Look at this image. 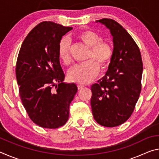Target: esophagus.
Wrapping results in <instances>:
<instances>
[{"instance_id":"34e87169","label":"esophagus","mask_w":159,"mask_h":159,"mask_svg":"<svg viewBox=\"0 0 159 159\" xmlns=\"http://www.w3.org/2000/svg\"><path fill=\"white\" fill-rule=\"evenodd\" d=\"M77 87H78V89L80 90V89H82V88H84V85H78Z\"/></svg>"}]
</instances>
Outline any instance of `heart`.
I'll return each mask as SVG.
<instances>
[{
  "mask_svg": "<svg viewBox=\"0 0 159 159\" xmlns=\"http://www.w3.org/2000/svg\"><path fill=\"white\" fill-rule=\"evenodd\" d=\"M76 39L90 48L87 55V60H89L76 64L70 69L68 72V79L70 81L85 84L92 82L98 76V64L102 69L108 67L113 57L114 51L111 45L107 42L102 41V37L94 31H83L77 35ZM58 56L65 65L71 64V46L66 38H62L59 43Z\"/></svg>",
  "mask_w": 159,
  "mask_h": 159,
  "instance_id": "heart-1",
  "label": "heart"
}]
</instances>
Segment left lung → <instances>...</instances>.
Instances as JSON below:
<instances>
[{"instance_id": "1", "label": "left lung", "mask_w": 159, "mask_h": 159, "mask_svg": "<svg viewBox=\"0 0 159 159\" xmlns=\"http://www.w3.org/2000/svg\"><path fill=\"white\" fill-rule=\"evenodd\" d=\"M96 21L110 30L114 54L105 76L91 86L90 104L97 123L115 127L133 114L142 89L143 64L138 45L120 24L107 18Z\"/></svg>"}]
</instances>
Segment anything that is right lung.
Here are the masks:
<instances>
[{"label":"right lung","instance_id":"obj_1","mask_svg":"<svg viewBox=\"0 0 159 159\" xmlns=\"http://www.w3.org/2000/svg\"><path fill=\"white\" fill-rule=\"evenodd\" d=\"M72 29L43 21L29 32L19 52L15 71L21 100L31 120L42 128L65 124L78 90L75 83L63 82L58 56L61 37Z\"/></svg>","mask_w":159,"mask_h":159}]
</instances>
